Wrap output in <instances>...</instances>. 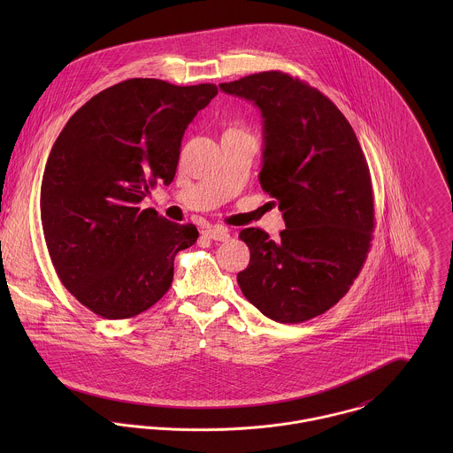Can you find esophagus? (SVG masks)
Listing matches in <instances>:
<instances>
[{"mask_svg":"<svg viewBox=\"0 0 453 453\" xmlns=\"http://www.w3.org/2000/svg\"><path fill=\"white\" fill-rule=\"evenodd\" d=\"M203 234H205L209 239L219 241V242L230 239V230H228L226 226H221V225H216V226H212V228H207Z\"/></svg>","mask_w":453,"mask_h":453,"instance_id":"obj_1","label":"esophagus"}]
</instances>
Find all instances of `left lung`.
<instances>
[{
	"label": "left lung",
	"mask_w": 453,
	"mask_h": 453,
	"mask_svg": "<svg viewBox=\"0 0 453 453\" xmlns=\"http://www.w3.org/2000/svg\"><path fill=\"white\" fill-rule=\"evenodd\" d=\"M219 88L261 111L259 185L286 223L277 242L261 228L241 232L251 259L237 282L277 323L318 318L345 296L372 248L375 205L366 157L342 111L300 78L263 71Z\"/></svg>",
	"instance_id": "obj_1"
}]
</instances>
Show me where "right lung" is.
<instances>
[{
    "label": "right lung",
    "mask_w": 453,
    "mask_h": 453,
    "mask_svg": "<svg viewBox=\"0 0 453 453\" xmlns=\"http://www.w3.org/2000/svg\"><path fill=\"white\" fill-rule=\"evenodd\" d=\"M218 94L130 78L87 101L65 126L42 181V225L65 289L106 319H129L171 288L174 258L198 230L139 202L176 174L183 134Z\"/></svg>",
    "instance_id": "1"
}]
</instances>
